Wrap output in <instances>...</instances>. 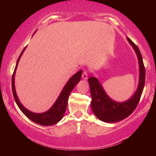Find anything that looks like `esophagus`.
<instances>
[{
  "instance_id": "34e87169",
  "label": "esophagus",
  "mask_w": 156,
  "mask_h": 156,
  "mask_svg": "<svg viewBox=\"0 0 156 156\" xmlns=\"http://www.w3.org/2000/svg\"><path fill=\"white\" fill-rule=\"evenodd\" d=\"M82 77H83V78L84 79V80H87V78H88V72H87V71H86V70L84 71L83 73V74H82Z\"/></svg>"
}]
</instances>
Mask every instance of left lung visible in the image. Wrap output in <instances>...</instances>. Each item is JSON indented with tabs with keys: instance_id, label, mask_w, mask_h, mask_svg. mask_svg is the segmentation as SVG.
<instances>
[{
	"instance_id": "8db88e82",
	"label": "left lung",
	"mask_w": 156,
	"mask_h": 156,
	"mask_svg": "<svg viewBox=\"0 0 156 156\" xmlns=\"http://www.w3.org/2000/svg\"><path fill=\"white\" fill-rule=\"evenodd\" d=\"M126 38L135 50L139 62V83L138 89L133 96L125 102H115L111 99L106 94L101 84L96 77L91 76L88 79L91 96V109L99 120L105 122H118L130 115L138 104L144 87L145 67L141 53L138 47L130 38L128 37Z\"/></svg>"
}]
</instances>
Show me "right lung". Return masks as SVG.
I'll return each mask as SVG.
<instances>
[{"label":"right lung","mask_w":156,"mask_h":156,"mask_svg":"<svg viewBox=\"0 0 156 156\" xmlns=\"http://www.w3.org/2000/svg\"><path fill=\"white\" fill-rule=\"evenodd\" d=\"M25 49H26V47L23 49L19 57H18L16 65V67L14 69V73H13V75H12V92H13V95H14V100L16 102L18 107H19V109L21 110V112L24 113V114L27 116L28 118H30L31 120H32L33 122L43 126H50V125H55V124L58 122L62 118L63 115H64V113H65V111L67 109L69 96L70 93L72 92L73 88L75 87V86L78 84V82L80 80L83 71L82 70L79 71V72L75 73V74L68 80L67 84H66L64 87H63L61 93H60V94L59 95V96L56 100V101L55 102L54 105H53V106L50 108L48 111H47L46 112L41 113H36L31 112L30 111H29L28 109H26L25 107H23V105L20 103L19 99L18 98L16 93L15 85H14V77H15L16 70L17 66L18 64V62H19L20 57L23 55V51H25Z\"/></svg>","instance_id":"add662e5"}]
</instances>
